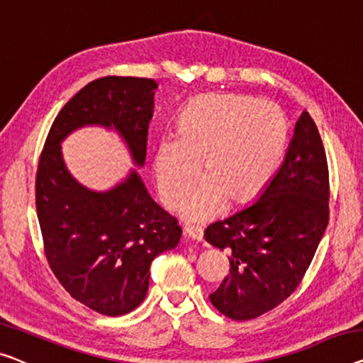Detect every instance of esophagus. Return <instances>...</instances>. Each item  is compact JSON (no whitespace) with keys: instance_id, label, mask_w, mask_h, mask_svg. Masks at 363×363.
<instances>
[{"instance_id":"1","label":"esophagus","mask_w":363,"mask_h":363,"mask_svg":"<svg viewBox=\"0 0 363 363\" xmlns=\"http://www.w3.org/2000/svg\"><path fill=\"white\" fill-rule=\"evenodd\" d=\"M184 233H186L189 238H192L194 241L203 240V230L199 228V226H186V228H184Z\"/></svg>"}]
</instances>
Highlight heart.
<instances>
[{"mask_svg":"<svg viewBox=\"0 0 363 363\" xmlns=\"http://www.w3.org/2000/svg\"><path fill=\"white\" fill-rule=\"evenodd\" d=\"M286 127L270 102L250 96L210 94L182 112L177 137L160 140L153 171L160 197L177 207L200 174L207 176L182 205V218L203 223L226 199L245 203L262 192L282 158Z\"/></svg>","mask_w":363,"mask_h":363,"instance_id":"1","label":"heart"}]
</instances>
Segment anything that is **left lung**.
<instances>
[{
  "label": "left lung",
  "mask_w": 363,
  "mask_h": 363,
  "mask_svg": "<svg viewBox=\"0 0 363 363\" xmlns=\"http://www.w3.org/2000/svg\"><path fill=\"white\" fill-rule=\"evenodd\" d=\"M329 221V171L320 132L306 111L285 160L261 196L205 230V241L230 254V274L210 301L221 315L247 321L294 294Z\"/></svg>",
  "instance_id": "obj_1"
}]
</instances>
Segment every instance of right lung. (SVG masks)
<instances>
[{"instance_id": "obj_1", "label": "right lung", "mask_w": 363, "mask_h": 363, "mask_svg": "<svg viewBox=\"0 0 363 363\" xmlns=\"http://www.w3.org/2000/svg\"><path fill=\"white\" fill-rule=\"evenodd\" d=\"M156 88L148 78L91 81L58 112L37 167L35 207L48 266L74 300L106 316L127 315L145 300L151 262L174 250L182 230L135 169L109 191L84 187L65 166L60 143L86 125L116 128L142 167Z\"/></svg>"}]
</instances>
